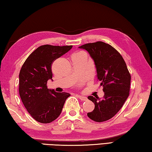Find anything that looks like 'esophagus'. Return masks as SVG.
<instances>
[{
  "instance_id": "1",
  "label": "esophagus",
  "mask_w": 152,
  "mask_h": 152,
  "mask_svg": "<svg viewBox=\"0 0 152 152\" xmlns=\"http://www.w3.org/2000/svg\"><path fill=\"white\" fill-rule=\"evenodd\" d=\"M78 97H79L80 100H81V101H87V97L85 96L78 95Z\"/></svg>"
}]
</instances>
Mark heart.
<instances>
[{"instance_id": "b5f03b06", "label": "heart", "mask_w": 152, "mask_h": 152, "mask_svg": "<svg viewBox=\"0 0 152 152\" xmlns=\"http://www.w3.org/2000/svg\"><path fill=\"white\" fill-rule=\"evenodd\" d=\"M81 53V52H77V53Z\"/></svg>"}]
</instances>
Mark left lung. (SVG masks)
<instances>
[{
    "label": "left lung",
    "instance_id": "8db88e82",
    "mask_svg": "<svg viewBox=\"0 0 152 152\" xmlns=\"http://www.w3.org/2000/svg\"><path fill=\"white\" fill-rule=\"evenodd\" d=\"M79 48L87 50L93 59L104 93L102 99L88 96L94 108L87 116L97 122L107 121L121 110L129 96L131 75L121 53L110 45L96 42Z\"/></svg>",
    "mask_w": 152,
    "mask_h": 152
}]
</instances>
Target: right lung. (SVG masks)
Instances as JSON below:
<instances>
[{"instance_id": "obj_1", "label": "right lung", "mask_w": 152, "mask_h": 152, "mask_svg": "<svg viewBox=\"0 0 152 152\" xmlns=\"http://www.w3.org/2000/svg\"><path fill=\"white\" fill-rule=\"evenodd\" d=\"M72 47L41 45L28 57L22 65L19 74V94L25 108L36 121L47 124L55 121L71 95L49 89L47 83L52 80L51 64Z\"/></svg>"}]
</instances>
